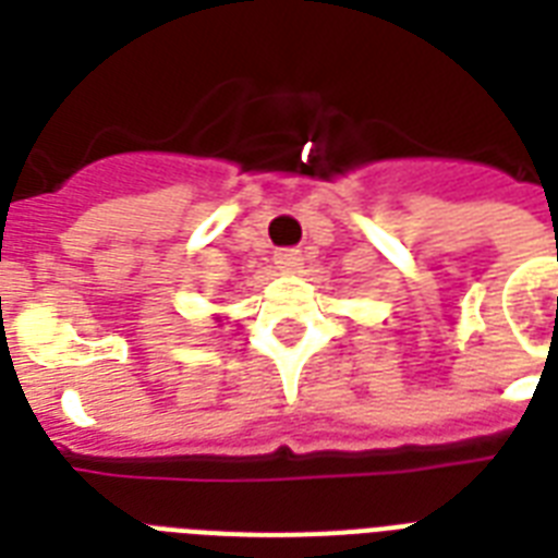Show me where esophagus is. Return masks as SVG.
<instances>
[{
  "instance_id": "obj_1",
  "label": "esophagus",
  "mask_w": 558,
  "mask_h": 558,
  "mask_svg": "<svg viewBox=\"0 0 558 558\" xmlns=\"http://www.w3.org/2000/svg\"><path fill=\"white\" fill-rule=\"evenodd\" d=\"M275 263H278L280 269H295L298 263H301V252L298 248H278L275 252Z\"/></svg>"
}]
</instances>
